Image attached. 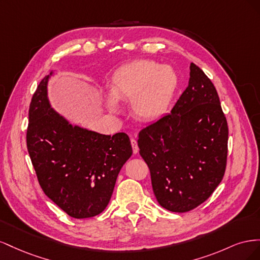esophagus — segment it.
Wrapping results in <instances>:
<instances>
[{
  "mask_svg": "<svg viewBox=\"0 0 260 260\" xmlns=\"http://www.w3.org/2000/svg\"><path fill=\"white\" fill-rule=\"evenodd\" d=\"M131 145H132V151L135 154H137L139 152V146H138V142L135 139H131Z\"/></svg>",
  "mask_w": 260,
  "mask_h": 260,
  "instance_id": "esophagus-1",
  "label": "esophagus"
}]
</instances>
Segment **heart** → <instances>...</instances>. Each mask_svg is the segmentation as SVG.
Returning a JSON list of instances; mask_svg holds the SVG:
<instances>
[{
	"mask_svg": "<svg viewBox=\"0 0 260 260\" xmlns=\"http://www.w3.org/2000/svg\"><path fill=\"white\" fill-rule=\"evenodd\" d=\"M178 85L175 70L148 59H139L120 67L114 74L109 91L121 101H132L135 114L143 120H155L166 113ZM109 107L117 111L115 100Z\"/></svg>",
	"mask_w": 260,
	"mask_h": 260,
	"instance_id": "1",
	"label": "heart"
}]
</instances>
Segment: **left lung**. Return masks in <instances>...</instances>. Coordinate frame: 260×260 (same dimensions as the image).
<instances>
[{"label":"left lung","mask_w":260,"mask_h":260,"mask_svg":"<svg viewBox=\"0 0 260 260\" xmlns=\"http://www.w3.org/2000/svg\"><path fill=\"white\" fill-rule=\"evenodd\" d=\"M228 138L215 85L191 62L188 85L171 113L139 132L140 155L161 207L190 211L214 193L224 176Z\"/></svg>","instance_id":"left-lung-1"}]
</instances>
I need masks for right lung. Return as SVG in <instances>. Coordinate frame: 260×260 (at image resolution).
I'll return each instance as SVG.
<instances>
[{
	"label": "right lung",
	"instance_id": "add662e5",
	"mask_svg": "<svg viewBox=\"0 0 260 260\" xmlns=\"http://www.w3.org/2000/svg\"><path fill=\"white\" fill-rule=\"evenodd\" d=\"M49 76L38 85L29 107L27 148L45 195L74 218H90L108 205L118 174L132 155L129 137L73 127L52 111Z\"/></svg>",
	"mask_w": 260,
	"mask_h": 260
}]
</instances>
